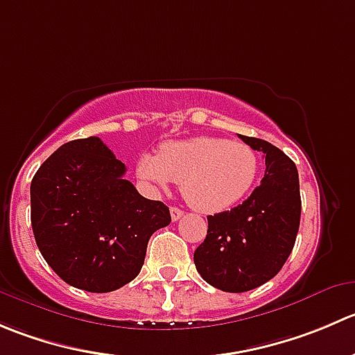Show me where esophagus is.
Returning <instances> with one entry per match:
<instances>
[{"label":"esophagus","mask_w":355,"mask_h":355,"mask_svg":"<svg viewBox=\"0 0 355 355\" xmlns=\"http://www.w3.org/2000/svg\"><path fill=\"white\" fill-rule=\"evenodd\" d=\"M170 213H171V220H173V222H177V220L182 218V215H184V211H182L180 208H177V206H171Z\"/></svg>","instance_id":"esophagus-1"}]
</instances>
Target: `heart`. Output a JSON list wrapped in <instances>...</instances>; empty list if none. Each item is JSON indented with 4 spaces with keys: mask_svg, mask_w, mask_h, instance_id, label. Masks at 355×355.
I'll return each instance as SVG.
<instances>
[{
    "mask_svg": "<svg viewBox=\"0 0 355 355\" xmlns=\"http://www.w3.org/2000/svg\"><path fill=\"white\" fill-rule=\"evenodd\" d=\"M260 170L257 150L239 140L192 137L166 142L157 156L137 161L140 180L154 189L180 182L185 201L201 213H220L239 202L254 185Z\"/></svg>",
    "mask_w": 355,
    "mask_h": 355,
    "instance_id": "1",
    "label": "heart"
}]
</instances>
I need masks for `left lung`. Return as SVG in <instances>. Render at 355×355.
Listing matches in <instances>:
<instances>
[{
	"instance_id": "left-lung-1",
	"label": "left lung",
	"mask_w": 355,
	"mask_h": 355,
	"mask_svg": "<svg viewBox=\"0 0 355 355\" xmlns=\"http://www.w3.org/2000/svg\"><path fill=\"white\" fill-rule=\"evenodd\" d=\"M239 139L263 153V178L243 205L208 216L206 239L194 251L202 279L229 293L254 290L283 269L295 246L302 213L293 161L265 140Z\"/></svg>"
}]
</instances>
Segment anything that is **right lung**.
<instances>
[{"label": "right lung", "mask_w": 355, "mask_h": 355, "mask_svg": "<svg viewBox=\"0 0 355 355\" xmlns=\"http://www.w3.org/2000/svg\"><path fill=\"white\" fill-rule=\"evenodd\" d=\"M126 166L98 137L58 147L31 182V223L60 279L107 293L139 276L147 243L170 225V209L139 194Z\"/></svg>", "instance_id": "add662e5"}]
</instances>
